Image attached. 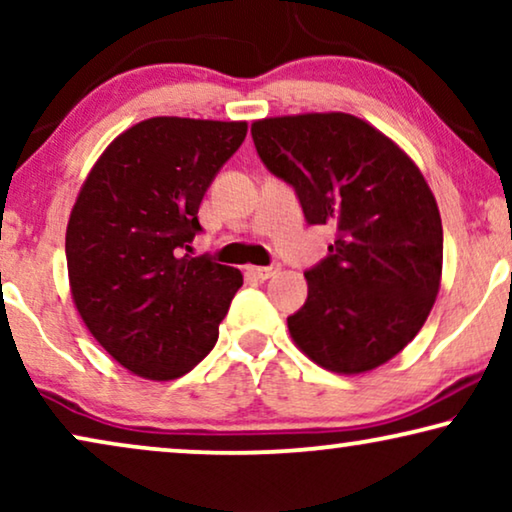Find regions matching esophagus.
<instances>
[{"mask_svg": "<svg viewBox=\"0 0 512 512\" xmlns=\"http://www.w3.org/2000/svg\"><path fill=\"white\" fill-rule=\"evenodd\" d=\"M279 268H282V265L279 263H270V265H251V268H247V272L251 277H256V279H270V277H275L277 272H279Z\"/></svg>", "mask_w": 512, "mask_h": 512, "instance_id": "esophagus-1", "label": "esophagus"}]
</instances>
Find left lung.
I'll return each instance as SVG.
<instances>
[{"label":"left lung","instance_id":"8db88e82","mask_svg":"<svg viewBox=\"0 0 512 512\" xmlns=\"http://www.w3.org/2000/svg\"><path fill=\"white\" fill-rule=\"evenodd\" d=\"M263 165L296 191L310 226L335 242L305 270L307 300L291 338L321 368L363 373L419 333L438 296L443 226L417 165L349 114L265 118L251 125Z\"/></svg>","mask_w":512,"mask_h":512}]
</instances>
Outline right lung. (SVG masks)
I'll use <instances>...</instances> for the list:
<instances>
[{
  "label": "right lung",
  "mask_w": 512,
  "mask_h": 512,
  "mask_svg": "<svg viewBox=\"0 0 512 512\" xmlns=\"http://www.w3.org/2000/svg\"><path fill=\"white\" fill-rule=\"evenodd\" d=\"M244 137L247 123L149 118L109 144L76 198L65 240L76 310L135 375L174 380L216 345L242 272L188 251Z\"/></svg>",
  "instance_id": "right-lung-1"
}]
</instances>
